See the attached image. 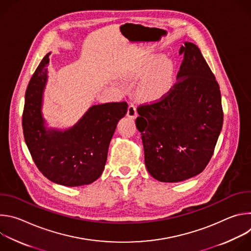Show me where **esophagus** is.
Wrapping results in <instances>:
<instances>
[{"instance_id":"obj_1","label":"esophagus","mask_w":251,"mask_h":251,"mask_svg":"<svg viewBox=\"0 0 251 251\" xmlns=\"http://www.w3.org/2000/svg\"><path fill=\"white\" fill-rule=\"evenodd\" d=\"M127 115L130 118H136L137 117V109L136 107L133 104H130L128 107V111H127Z\"/></svg>"}]
</instances>
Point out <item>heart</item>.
I'll list each match as a JSON object with an SVG mask.
<instances>
[{"instance_id":"heart-1","label":"heart","mask_w":251,"mask_h":251,"mask_svg":"<svg viewBox=\"0 0 251 251\" xmlns=\"http://www.w3.org/2000/svg\"><path fill=\"white\" fill-rule=\"evenodd\" d=\"M137 75L144 77L139 85L140 96L154 100L171 88L174 80V66L168 60L151 57L138 70Z\"/></svg>"}]
</instances>
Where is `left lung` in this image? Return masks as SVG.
<instances>
[{
  "label": "left lung",
  "instance_id": "obj_1",
  "mask_svg": "<svg viewBox=\"0 0 251 251\" xmlns=\"http://www.w3.org/2000/svg\"><path fill=\"white\" fill-rule=\"evenodd\" d=\"M178 53L184 59L177 81L159 100L137 108L146 168L165 183L204 170L224 123L220 86L200 49L186 42Z\"/></svg>",
  "mask_w": 251,
  "mask_h": 251
}]
</instances>
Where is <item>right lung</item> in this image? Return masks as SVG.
Here are the masks:
<instances>
[{
    "label": "right lung",
    "mask_w": 251,
    "mask_h": 251,
    "mask_svg": "<svg viewBox=\"0 0 251 251\" xmlns=\"http://www.w3.org/2000/svg\"><path fill=\"white\" fill-rule=\"evenodd\" d=\"M48 53L32 75L25 96L23 130L31 158L50 181L78 187L101 176L117 123L125 116L127 102L93 105L71 128L48 129L42 114L48 80Z\"/></svg>",
    "instance_id": "right-lung-1"
}]
</instances>
